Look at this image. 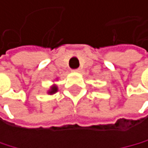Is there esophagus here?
I'll return each mask as SVG.
<instances>
[{
	"label": "esophagus",
	"instance_id": "1",
	"mask_svg": "<svg viewBox=\"0 0 148 148\" xmlns=\"http://www.w3.org/2000/svg\"><path fill=\"white\" fill-rule=\"evenodd\" d=\"M73 73H79L80 72V69H75V70H73Z\"/></svg>",
	"mask_w": 148,
	"mask_h": 148
}]
</instances>
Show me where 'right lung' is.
I'll return each mask as SVG.
<instances>
[{"label":"right lung","mask_w":148,"mask_h":148,"mask_svg":"<svg viewBox=\"0 0 148 148\" xmlns=\"http://www.w3.org/2000/svg\"><path fill=\"white\" fill-rule=\"evenodd\" d=\"M58 90V87L56 86V84H53V85L49 88V90H47V93L50 94V95H52V94H55Z\"/></svg>","instance_id":"add662e5"}]
</instances>
